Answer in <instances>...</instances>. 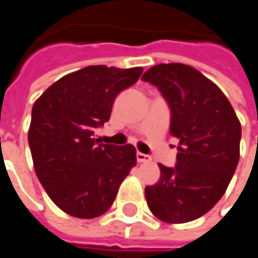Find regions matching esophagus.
Wrapping results in <instances>:
<instances>
[{"label": "esophagus", "instance_id": "1", "mask_svg": "<svg viewBox=\"0 0 258 258\" xmlns=\"http://www.w3.org/2000/svg\"><path fill=\"white\" fill-rule=\"evenodd\" d=\"M137 160L140 162V163H145V162H151V156L149 155L142 154V152H137Z\"/></svg>", "mask_w": 258, "mask_h": 258}]
</instances>
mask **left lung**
<instances>
[{
  "mask_svg": "<svg viewBox=\"0 0 258 258\" xmlns=\"http://www.w3.org/2000/svg\"><path fill=\"white\" fill-rule=\"evenodd\" d=\"M172 109L179 140L176 167L158 163L160 179L145 187L151 212L167 223L203 217L222 198L240 156L242 125L223 92L194 67L158 64L142 75Z\"/></svg>",
  "mask_w": 258,
  "mask_h": 258,
  "instance_id": "left-lung-1",
  "label": "left lung"
}]
</instances>
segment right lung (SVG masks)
Listing matches in <instances>:
<instances>
[{
    "label": "right lung",
    "mask_w": 258,
    "mask_h": 258,
    "mask_svg": "<svg viewBox=\"0 0 258 258\" xmlns=\"http://www.w3.org/2000/svg\"><path fill=\"white\" fill-rule=\"evenodd\" d=\"M141 74V67H85L55 81L33 104L28 140L36 176L68 215H103L137 165L134 145L98 144L93 131L109 121L117 95Z\"/></svg>",
    "instance_id": "1"
}]
</instances>
